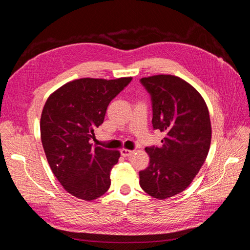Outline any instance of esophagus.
Here are the masks:
<instances>
[{
  "mask_svg": "<svg viewBox=\"0 0 250 250\" xmlns=\"http://www.w3.org/2000/svg\"><path fill=\"white\" fill-rule=\"evenodd\" d=\"M134 151L132 150H128V149H121V154H122L124 157H127V156H130L133 154Z\"/></svg>",
  "mask_w": 250,
  "mask_h": 250,
  "instance_id": "1",
  "label": "esophagus"
}]
</instances>
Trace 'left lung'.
<instances>
[{
    "label": "left lung",
    "instance_id": "obj_1",
    "mask_svg": "<svg viewBox=\"0 0 250 250\" xmlns=\"http://www.w3.org/2000/svg\"><path fill=\"white\" fill-rule=\"evenodd\" d=\"M152 105L153 129L165 132L161 146L146 147L149 166L140 171V186L150 196L166 199L190 186L208 156L211 127L201 95L172 75L142 78Z\"/></svg>",
    "mask_w": 250,
    "mask_h": 250
}]
</instances>
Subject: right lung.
Instances as JSON below:
<instances>
[{"instance_id": "add662e5", "label": "right lung", "mask_w": 250, "mask_h": 250, "mask_svg": "<svg viewBox=\"0 0 250 250\" xmlns=\"http://www.w3.org/2000/svg\"><path fill=\"white\" fill-rule=\"evenodd\" d=\"M132 78H82L53 93L41 118V137L52 172L66 192L83 200L100 197L110 187L117 150L93 146L94 130L104 121L110 101Z\"/></svg>"}]
</instances>
